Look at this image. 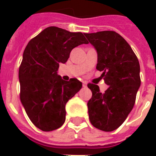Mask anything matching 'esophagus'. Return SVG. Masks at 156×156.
Here are the masks:
<instances>
[{"label":"esophagus","instance_id":"1","mask_svg":"<svg viewBox=\"0 0 156 156\" xmlns=\"http://www.w3.org/2000/svg\"><path fill=\"white\" fill-rule=\"evenodd\" d=\"M83 87H86V86H87V83H86V82H83Z\"/></svg>","mask_w":156,"mask_h":156}]
</instances>
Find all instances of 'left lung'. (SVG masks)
Instances as JSON below:
<instances>
[{"mask_svg": "<svg viewBox=\"0 0 156 156\" xmlns=\"http://www.w3.org/2000/svg\"><path fill=\"white\" fill-rule=\"evenodd\" d=\"M98 53L96 68L108 89L102 94L99 87L88 83L92 98L88 102L91 124L98 129L113 131L123 124L134 107L140 86V63L136 55L119 33L103 31L85 33Z\"/></svg>", "mask_w": 156, "mask_h": 156, "instance_id": "obj_1", "label": "left lung"}]
</instances>
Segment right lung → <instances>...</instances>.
<instances>
[{"label": "right lung", "instance_id": "obj_1", "mask_svg": "<svg viewBox=\"0 0 156 156\" xmlns=\"http://www.w3.org/2000/svg\"><path fill=\"white\" fill-rule=\"evenodd\" d=\"M87 43L82 32L49 27L27 45L19 68L20 99L41 130H55L65 122L66 104L81 89L82 83L77 78L64 81L57 71L73 48Z\"/></svg>", "mask_w": 156, "mask_h": 156}]
</instances>
